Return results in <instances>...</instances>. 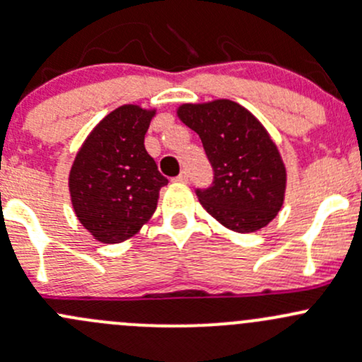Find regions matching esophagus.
<instances>
[{"instance_id":"1","label":"esophagus","mask_w":362,"mask_h":362,"mask_svg":"<svg viewBox=\"0 0 362 362\" xmlns=\"http://www.w3.org/2000/svg\"><path fill=\"white\" fill-rule=\"evenodd\" d=\"M175 182H182V184H187V182H189V173H187V171H182V173L178 175L177 178H175Z\"/></svg>"}]
</instances>
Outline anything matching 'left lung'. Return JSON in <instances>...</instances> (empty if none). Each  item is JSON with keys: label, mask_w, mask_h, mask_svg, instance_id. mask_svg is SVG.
<instances>
[{"label": "left lung", "mask_w": 362, "mask_h": 362, "mask_svg": "<svg viewBox=\"0 0 362 362\" xmlns=\"http://www.w3.org/2000/svg\"><path fill=\"white\" fill-rule=\"evenodd\" d=\"M177 116L199 135L213 184L199 203L227 229L248 234L276 218L284 203L286 166L264 124L238 102L182 104Z\"/></svg>", "instance_id": "1"}]
</instances>
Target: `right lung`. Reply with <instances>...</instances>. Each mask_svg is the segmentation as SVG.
<instances>
[{"label":"right lung","instance_id":"1","mask_svg":"<svg viewBox=\"0 0 362 362\" xmlns=\"http://www.w3.org/2000/svg\"><path fill=\"white\" fill-rule=\"evenodd\" d=\"M156 109L127 104L109 112L86 136L69 173L76 216L97 241L123 243L156 211L168 184L144 139Z\"/></svg>","mask_w":362,"mask_h":362}]
</instances>
